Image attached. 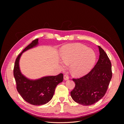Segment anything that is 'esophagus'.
I'll list each match as a JSON object with an SVG mask.
<instances>
[{
  "label": "esophagus",
  "mask_w": 124,
  "mask_h": 124,
  "mask_svg": "<svg viewBox=\"0 0 124 124\" xmlns=\"http://www.w3.org/2000/svg\"><path fill=\"white\" fill-rule=\"evenodd\" d=\"M69 78L68 75L65 74L64 76H63V79H64L65 80H69Z\"/></svg>",
  "instance_id": "1"
}]
</instances>
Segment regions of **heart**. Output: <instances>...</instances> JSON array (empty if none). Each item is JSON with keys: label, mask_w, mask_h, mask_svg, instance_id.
Returning a JSON list of instances; mask_svg holds the SVG:
<instances>
[{"label": "heart", "mask_w": 124, "mask_h": 124, "mask_svg": "<svg viewBox=\"0 0 124 124\" xmlns=\"http://www.w3.org/2000/svg\"><path fill=\"white\" fill-rule=\"evenodd\" d=\"M63 61L61 67L70 64V70L73 76L79 77L88 73L94 65L96 56L93 50L81 43L70 44L62 48L61 53Z\"/></svg>", "instance_id": "obj_1"}]
</instances>
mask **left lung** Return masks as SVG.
<instances>
[{
  "mask_svg": "<svg viewBox=\"0 0 124 124\" xmlns=\"http://www.w3.org/2000/svg\"><path fill=\"white\" fill-rule=\"evenodd\" d=\"M99 58L95 67L85 76L73 78L76 86L71 92L73 100L83 106L94 104L106 93L112 77L111 62L100 46Z\"/></svg>",
  "mask_w": 124,
  "mask_h": 124,
  "instance_id": "left-lung-1",
  "label": "left lung"
}]
</instances>
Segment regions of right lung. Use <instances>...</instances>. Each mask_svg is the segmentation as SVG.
<instances>
[{"mask_svg": "<svg viewBox=\"0 0 124 124\" xmlns=\"http://www.w3.org/2000/svg\"><path fill=\"white\" fill-rule=\"evenodd\" d=\"M38 39H35L26 47L16 58L13 69V74L16 84L17 91L26 102L35 106L46 104L53 98L55 88L63 81V74L56 76H47L35 80H30L22 74L19 61L23 52L36 46Z\"/></svg>", "mask_w": 124, "mask_h": 124, "instance_id": "obj_1", "label": "right lung"}]
</instances>
